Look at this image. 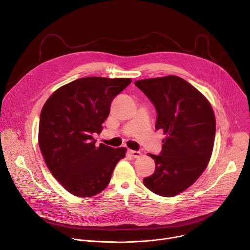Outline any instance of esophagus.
<instances>
[{"mask_svg":"<svg viewBox=\"0 0 250 250\" xmlns=\"http://www.w3.org/2000/svg\"><path fill=\"white\" fill-rule=\"evenodd\" d=\"M127 152H128V154H129L131 157H133V158H138V157L140 156V152H139V151H134V150L128 149Z\"/></svg>","mask_w":250,"mask_h":250,"instance_id":"esophagus-1","label":"esophagus"}]
</instances>
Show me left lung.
I'll use <instances>...</instances> for the list:
<instances>
[{
  "label": "left lung",
  "mask_w": 250,
  "mask_h": 250,
  "mask_svg": "<svg viewBox=\"0 0 250 250\" xmlns=\"http://www.w3.org/2000/svg\"><path fill=\"white\" fill-rule=\"evenodd\" d=\"M157 111L155 128L167 134L156 164L143 180L152 192L173 197L195 183L212 155L216 121L208 100L187 80L169 75L134 82Z\"/></svg>",
  "instance_id": "left-lung-1"
}]
</instances>
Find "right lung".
Listing matches in <instances>:
<instances>
[{"mask_svg":"<svg viewBox=\"0 0 250 250\" xmlns=\"http://www.w3.org/2000/svg\"><path fill=\"white\" fill-rule=\"evenodd\" d=\"M130 78H78L56 90L40 114L39 147L53 177L71 194L91 197L107 188L125 147L96 144L113 99Z\"/></svg>","mask_w":250,"mask_h":250,"instance_id":"obj_1","label":"right lung"}]
</instances>
